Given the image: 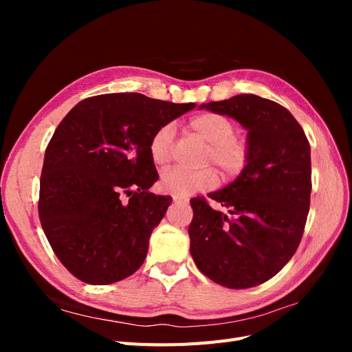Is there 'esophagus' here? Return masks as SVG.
I'll use <instances>...</instances> for the list:
<instances>
[{
    "label": "esophagus",
    "mask_w": 352,
    "mask_h": 352,
    "mask_svg": "<svg viewBox=\"0 0 352 352\" xmlns=\"http://www.w3.org/2000/svg\"><path fill=\"white\" fill-rule=\"evenodd\" d=\"M173 202H176V204H185L186 199H184L182 197H179V195H173Z\"/></svg>",
    "instance_id": "obj_1"
}]
</instances>
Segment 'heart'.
I'll list each match as a JSON object with an SVG mask.
<instances>
[{
    "instance_id": "heart-1",
    "label": "heart",
    "mask_w": 352,
    "mask_h": 352,
    "mask_svg": "<svg viewBox=\"0 0 352 352\" xmlns=\"http://www.w3.org/2000/svg\"><path fill=\"white\" fill-rule=\"evenodd\" d=\"M188 126L202 141L207 142V150L204 153L206 163L211 162L216 164L226 176H235L242 172L247 164L248 146L242 138L233 135L236 126L230 117L214 111H206L194 116ZM173 135V124H164L158 127L151 138L150 157L160 168L167 167L172 160ZM217 184L219 176L216 170L210 167L202 170L173 168L162 176V188L166 192L180 197H189L199 190L212 189Z\"/></svg>"
}]
</instances>
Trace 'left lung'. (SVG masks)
Listing matches in <instances>:
<instances>
[{
    "label": "left lung",
    "mask_w": 352,
    "mask_h": 352,
    "mask_svg": "<svg viewBox=\"0 0 352 352\" xmlns=\"http://www.w3.org/2000/svg\"><path fill=\"white\" fill-rule=\"evenodd\" d=\"M247 131L248 158L239 176L211 199H190L188 233L199 272L230 289L272 279L292 258L310 210L311 153L302 127L280 104L252 94L201 104Z\"/></svg>",
    "instance_id": "obj_1"
}]
</instances>
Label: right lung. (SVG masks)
Here are the masks:
<instances>
[{
  "label": "right lung",
  "instance_id": "obj_1",
  "mask_svg": "<svg viewBox=\"0 0 352 352\" xmlns=\"http://www.w3.org/2000/svg\"><path fill=\"white\" fill-rule=\"evenodd\" d=\"M194 107L136 92L104 94L61 120L45 151L38 211L52 251L74 278L110 285L141 267L172 204V197L148 192L158 179L150 141Z\"/></svg>",
  "mask_w": 352,
  "mask_h": 352
}]
</instances>
